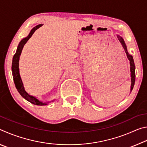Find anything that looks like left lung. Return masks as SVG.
Here are the masks:
<instances>
[{
	"mask_svg": "<svg viewBox=\"0 0 147 147\" xmlns=\"http://www.w3.org/2000/svg\"><path fill=\"white\" fill-rule=\"evenodd\" d=\"M117 38L119 39V41L121 42V43L122 45H123V47L124 49V51L126 54V56H127V58L128 59V60L130 61V75H131V89H130V91H132L133 88L134 86V84H135V80H136V73H135V64H134V59L132 56H131L130 54H129L127 51V48H126V44L124 43V39L121 38V36H117Z\"/></svg>",
	"mask_w": 147,
	"mask_h": 147,
	"instance_id": "1",
	"label": "left lung"
}]
</instances>
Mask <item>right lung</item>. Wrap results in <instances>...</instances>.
Listing matches in <instances>:
<instances>
[{
	"instance_id": "add662e5",
	"label": "right lung",
	"mask_w": 147,
	"mask_h": 147,
	"mask_svg": "<svg viewBox=\"0 0 147 147\" xmlns=\"http://www.w3.org/2000/svg\"><path fill=\"white\" fill-rule=\"evenodd\" d=\"M43 24H38L36 26H35L34 28L32 29V30L30 32L28 36L26 38L22 39L20 42L18 47H17V51L16 54H14L13 57V60H12V65H11V71H12V74H13V81L16 85V88L17 89L20 94L23 96V97L26 99V100H28L32 104H35V105L38 106H44L47 105V103L43 102L38 100V98L35 97L34 96H32L30 94H29L24 89L23 82L19 74V57L21 55L22 50L23 49V47L26 43L28 41V39L31 38L32 35L34 33V32L37 29H38L39 27H41Z\"/></svg>"
}]
</instances>
